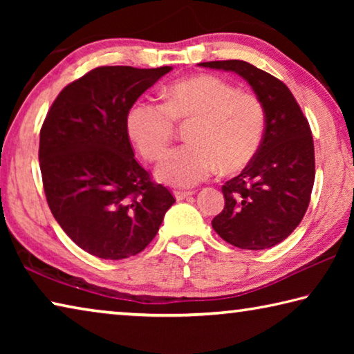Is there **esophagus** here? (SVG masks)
I'll return each mask as SVG.
<instances>
[{
    "instance_id": "obj_1",
    "label": "esophagus",
    "mask_w": 354,
    "mask_h": 354,
    "mask_svg": "<svg viewBox=\"0 0 354 354\" xmlns=\"http://www.w3.org/2000/svg\"><path fill=\"white\" fill-rule=\"evenodd\" d=\"M192 194H194V192H190V190H176L173 195H175V198L179 201V200L187 198V196H190Z\"/></svg>"
}]
</instances>
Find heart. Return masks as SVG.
I'll return each mask as SVG.
<instances>
[{
  "label": "heart",
  "instance_id": "b5f03b06",
  "mask_svg": "<svg viewBox=\"0 0 354 354\" xmlns=\"http://www.w3.org/2000/svg\"><path fill=\"white\" fill-rule=\"evenodd\" d=\"M165 104L137 100L127 113V133L143 158L156 160L175 136L178 122L192 124L189 145L165 156L156 176L165 184L190 187L205 181L220 165L237 171L251 162L266 133V109L253 93L212 75L171 84Z\"/></svg>",
  "mask_w": 354,
  "mask_h": 354
}]
</instances>
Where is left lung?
Masks as SVG:
<instances>
[{
	"instance_id": "left-lung-1",
	"label": "left lung",
	"mask_w": 354,
	"mask_h": 354,
	"mask_svg": "<svg viewBox=\"0 0 354 354\" xmlns=\"http://www.w3.org/2000/svg\"><path fill=\"white\" fill-rule=\"evenodd\" d=\"M200 67L234 71L266 109L261 148L236 178L221 187L225 207L212 227L242 250L272 248L303 220L315 179L314 140L306 117L284 82L245 61H212Z\"/></svg>"
}]
</instances>
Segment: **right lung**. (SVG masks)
I'll return each mask as SVG.
<instances>
[{
    "mask_svg": "<svg viewBox=\"0 0 354 354\" xmlns=\"http://www.w3.org/2000/svg\"><path fill=\"white\" fill-rule=\"evenodd\" d=\"M171 67H98L57 95L40 129L48 206L77 247L101 259L136 256L175 198L139 165L127 113Z\"/></svg>",
    "mask_w": 354,
    "mask_h": 354,
    "instance_id": "right-lung-1",
    "label": "right lung"
}]
</instances>
